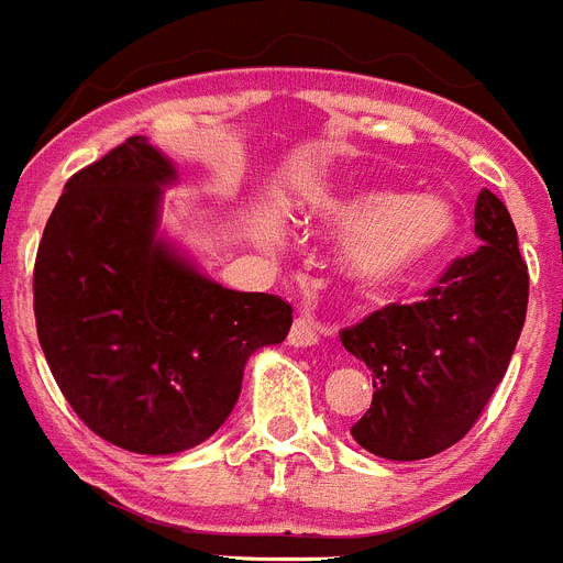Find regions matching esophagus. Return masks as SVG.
Masks as SVG:
<instances>
[{
    "label": "esophagus",
    "mask_w": 563,
    "mask_h": 563,
    "mask_svg": "<svg viewBox=\"0 0 563 563\" xmlns=\"http://www.w3.org/2000/svg\"><path fill=\"white\" fill-rule=\"evenodd\" d=\"M319 324L310 316H299V319L292 321L287 341H290L292 347H313V344H319Z\"/></svg>",
    "instance_id": "34e87169"
}]
</instances>
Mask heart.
Returning a JSON list of instances; mask_svg holds the SVG:
<instances>
[{
    "label": "heart",
    "instance_id": "b5f03b06",
    "mask_svg": "<svg viewBox=\"0 0 563 563\" xmlns=\"http://www.w3.org/2000/svg\"><path fill=\"white\" fill-rule=\"evenodd\" d=\"M307 216L347 230L339 247L341 273L369 292L410 287L441 262L455 239V210L432 194L398 196L382 187L341 190L307 181L299 190Z\"/></svg>",
    "mask_w": 563,
    "mask_h": 563
}]
</instances>
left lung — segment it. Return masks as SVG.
Masks as SVG:
<instances>
[{
  "mask_svg": "<svg viewBox=\"0 0 563 563\" xmlns=\"http://www.w3.org/2000/svg\"><path fill=\"white\" fill-rule=\"evenodd\" d=\"M482 247L455 258L419 305H390L341 344L373 373V405L350 427L373 455L419 461L470 432L507 373L527 316L530 276L510 210L484 187L475 199Z\"/></svg>",
  "mask_w": 563,
  "mask_h": 563,
  "instance_id": "left-lung-1",
  "label": "left lung"
}]
</instances>
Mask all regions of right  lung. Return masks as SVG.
<instances>
[{"label": "right lung", "instance_id": "obj_1", "mask_svg": "<svg viewBox=\"0 0 563 563\" xmlns=\"http://www.w3.org/2000/svg\"><path fill=\"white\" fill-rule=\"evenodd\" d=\"M173 185L170 158L131 136L67 179L33 271L36 333L62 396L96 435L142 455L208 441L250 355L292 324L287 301L228 290L162 230Z\"/></svg>", "mask_w": 563, "mask_h": 563}]
</instances>
